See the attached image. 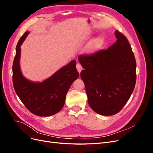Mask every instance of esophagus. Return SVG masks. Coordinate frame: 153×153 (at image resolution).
Here are the masks:
<instances>
[{
    "label": "esophagus",
    "instance_id": "esophagus-1",
    "mask_svg": "<svg viewBox=\"0 0 153 153\" xmlns=\"http://www.w3.org/2000/svg\"><path fill=\"white\" fill-rule=\"evenodd\" d=\"M76 69H77V71H78V73H80V72H81V71L83 69V68H82V65L80 64H76Z\"/></svg>",
    "mask_w": 153,
    "mask_h": 153
}]
</instances>
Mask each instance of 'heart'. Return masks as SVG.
Here are the masks:
<instances>
[{"mask_svg": "<svg viewBox=\"0 0 153 153\" xmlns=\"http://www.w3.org/2000/svg\"><path fill=\"white\" fill-rule=\"evenodd\" d=\"M100 43H101V40L100 39H96L95 40L93 43H92L90 46L88 48V50H93L94 49L96 48L97 47H98V46L100 45Z\"/></svg>", "mask_w": 153, "mask_h": 153, "instance_id": "heart-1", "label": "heart"}]
</instances>
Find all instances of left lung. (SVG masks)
I'll use <instances>...</instances> for the list:
<instances>
[{
    "label": "left lung",
    "instance_id": "left-lung-1",
    "mask_svg": "<svg viewBox=\"0 0 153 153\" xmlns=\"http://www.w3.org/2000/svg\"><path fill=\"white\" fill-rule=\"evenodd\" d=\"M117 39L106 50L82 54L78 61L88 103L95 112L112 115L122 110L136 84V60L126 37L116 30Z\"/></svg>",
    "mask_w": 153,
    "mask_h": 153
}]
</instances>
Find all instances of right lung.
<instances>
[{
    "instance_id": "obj_1",
    "label": "right lung",
    "mask_w": 153,
    "mask_h": 153,
    "mask_svg": "<svg viewBox=\"0 0 153 153\" xmlns=\"http://www.w3.org/2000/svg\"><path fill=\"white\" fill-rule=\"evenodd\" d=\"M28 31L18 41L13 64V84L16 94L25 107L38 116H50L59 112L65 103L66 96L79 73L76 61L60 69L48 79L40 83L32 82L22 75L20 68V46Z\"/></svg>"
}]
</instances>
